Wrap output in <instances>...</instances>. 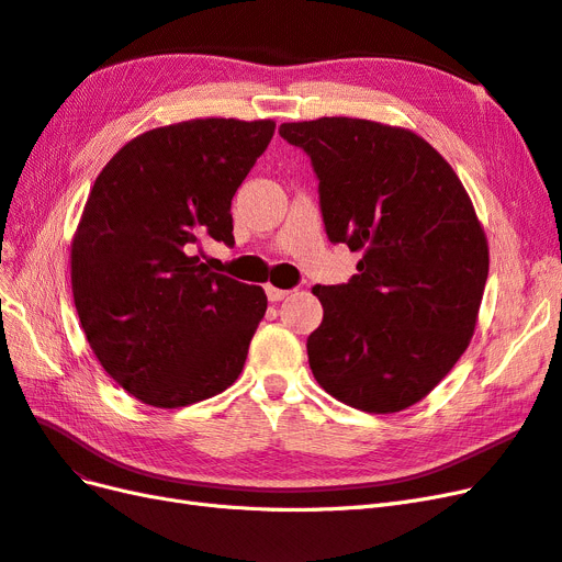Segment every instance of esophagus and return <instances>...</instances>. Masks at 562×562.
<instances>
[{"label":"esophagus","mask_w":562,"mask_h":562,"mask_svg":"<svg viewBox=\"0 0 562 562\" xmlns=\"http://www.w3.org/2000/svg\"><path fill=\"white\" fill-rule=\"evenodd\" d=\"M265 293H267L269 302H281V300H285L288 295H291V291H283V288H274V285H267Z\"/></svg>","instance_id":"34e87169"}]
</instances>
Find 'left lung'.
I'll return each instance as SVG.
<instances>
[{"label": "left lung", "mask_w": 562, "mask_h": 562, "mask_svg": "<svg viewBox=\"0 0 562 562\" xmlns=\"http://www.w3.org/2000/svg\"><path fill=\"white\" fill-rule=\"evenodd\" d=\"M307 151L333 244L361 250L359 274L314 285L307 339L316 382L366 413L422 401L469 347L487 281V241L450 164L419 135L368 119L281 124Z\"/></svg>", "instance_id": "obj_1"}]
</instances>
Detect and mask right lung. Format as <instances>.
<instances>
[{
    "label": "right lung",
    "mask_w": 562,
    "mask_h": 562,
    "mask_svg": "<svg viewBox=\"0 0 562 562\" xmlns=\"http://www.w3.org/2000/svg\"><path fill=\"white\" fill-rule=\"evenodd\" d=\"M274 126L192 119L147 131L95 178L72 241L75 307L100 366L147 405H192L241 375L267 295L194 248L234 246L232 196Z\"/></svg>",
    "instance_id": "obj_1"
}]
</instances>
